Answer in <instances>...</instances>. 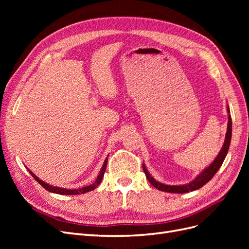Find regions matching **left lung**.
I'll use <instances>...</instances> for the list:
<instances>
[{
    "instance_id": "1",
    "label": "left lung",
    "mask_w": 249,
    "mask_h": 249,
    "mask_svg": "<svg viewBox=\"0 0 249 249\" xmlns=\"http://www.w3.org/2000/svg\"><path fill=\"white\" fill-rule=\"evenodd\" d=\"M228 112H229V122H228V131H227V135H225L224 144L220 150V153L218 154L214 162L211 164L209 167H207L205 170L201 171L199 175L189 184L180 185V186H170V185H165V184L158 182V180H156L154 178L150 177L147 169L144 166V164H143L142 165L143 171H144L148 182L154 187H156V189L160 190V191H164V192H169V193H187L189 191L197 190L200 187L205 186L209 182V180L215 176V173L218 171V169L220 168V166L222 165L225 157H227L228 152H229L231 139V117L230 115V108L229 107H228Z\"/></svg>"
}]
</instances>
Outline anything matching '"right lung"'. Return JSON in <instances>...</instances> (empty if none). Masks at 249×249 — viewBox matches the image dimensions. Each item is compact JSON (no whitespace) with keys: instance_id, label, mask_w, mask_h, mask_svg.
Instances as JSON below:
<instances>
[{"instance_id":"add662e5","label":"right lung","mask_w":249,"mask_h":249,"mask_svg":"<svg viewBox=\"0 0 249 249\" xmlns=\"http://www.w3.org/2000/svg\"><path fill=\"white\" fill-rule=\"evenodd\" d=\"M107 161H108V158H107L106 160H105L103 167H102V169H101V171H100V175H99V177H97L95 182H94L92 185H89V186H86V187L80 188V189H71H71H64V188H59V187L51 186V185H49V184H47V183L42 182V180L39 179L38 178H37L32 171L29 170V172L31 173V176L37 180V182H38V183L44 188V189L50 191V192L57 193V194H62V195H76V194H82V193H86V192H89V191H91V190H94L95 188L101 184L102 179H103V178H104V173H105V171H106Z\"/></svg>"}]
</instances>
